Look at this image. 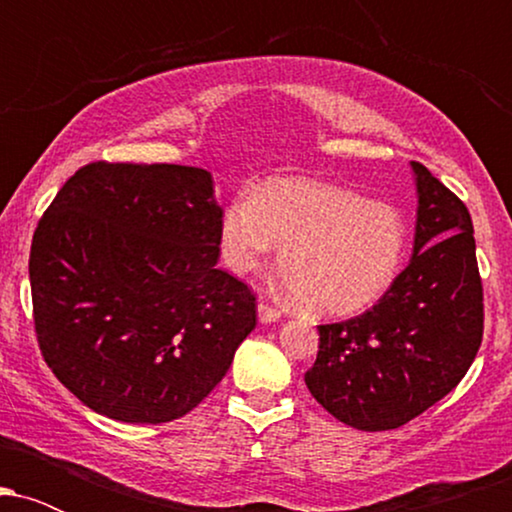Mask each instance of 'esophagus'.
I'll use <instances>...</instances> for the list:
<instances>
[{
  "mask_svg": "<svg viewBox=\"0 0 512 512\" xmlns=\"http://www.w3.org/2000/svg\"><path fill=\"white\" fill-rule=\"evenodd\" d=\"M257 317H260L262 325H272V322L279 320L281 313L276 308H272V305H267L262 301L260 305H257Z\"/></svg>",
  "mask_w": 512,
  "mask_h": 512,
  "instance_id": "obj_1",
  "label": "esophagus"
}]
</instances>
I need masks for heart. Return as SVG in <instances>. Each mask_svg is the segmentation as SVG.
I'll return each instance as SVG.
<instances>
[{
  "instance_id": "1",
  "label": "heart",
  "mask_w": 512,
  "mask_h": 512,
  "mask_svg": "<svg viewBox=\"0 0 512 512\" xmlns=\"http://www.w3.org/2000/svg\"><path fill=\"white\" fill-rule=\"evenodd\" d=\"M395 207L310 178H269L238 195L219 221L228 272H257L276 245L286 291L315 315H354L395 284L407 257Z\"/></svg>"
}]
</instances>
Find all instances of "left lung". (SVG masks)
Listing matches in <instances>:
<instances>
[{"label":"left lung","instance_id":"obj_1","mask_svg":"<svg viewBox=\"0 0 512 512\" xmlns=\"http://www.w3.org/2000/svg\"><path fill=\"white\" fill-rule=\"evenodd\" d=\"M414 252L373 308L320 325L305 373L310 395L358 431L399 428L464 378L484 332L472 216L431 170L411 161Z\"/></svg>","mask_w":512,"mask_h":512}]
</instances>
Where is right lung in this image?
<instances>
[{
  "instance_id": "1",
  "label": "right lung",
  "mask_w": 512,
  "mask_h": 512,
  "mask_svg": "<svg viewBox=\"0 0 512 512\" xmlns=\"http://www.w3.org/2000/svg\"><path fill=\"white\" fill-rule=\"evenodd\" d=\"M223 209L204 168L88 163L33 233V320L57 380L125 424H166L221 383L257 325L219 262Z\"/></svg>"
}]
</instances>
